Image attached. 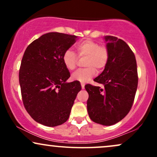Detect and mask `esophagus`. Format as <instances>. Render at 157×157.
<instances>
[{"label": "esophagus", "instance_id": "34e87169", "mask_svg": "<svg viewBox=\"0 0 157 157\" xmlns=\"http://www.w3.org/2000/svg\"><path fill=\"white\" fill-rule=\"evenodd\" d=\"M81 87H82V89H85V84L81 83Z\"/></svg>", "mask_w": 157, "mask_h": 157}]
</instances>
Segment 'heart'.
<instances>
[{
    "label": "heart",
    "instance_id": "1",
    "mask_svg": "<svg viewBox=\"0 0 157 157\" xmlns=\"http://www.w3.org/2000/svg\"><path fill=\"white\" fill-rule=\"evenodd\" d=\"M75 48L79 57H86L84 66L87 68L74 72L71 79L84 83L94 76L96 70L100 71L106 66L109 60V51L105 46H99L97 43L89 40L78 43ZM63 62L68 70L75 69L77 62L75 52L70 49L66 50L63 56Z\"/></svg>",
    "mask_w": 157,
    "mask_h": 157
}]
</instances>
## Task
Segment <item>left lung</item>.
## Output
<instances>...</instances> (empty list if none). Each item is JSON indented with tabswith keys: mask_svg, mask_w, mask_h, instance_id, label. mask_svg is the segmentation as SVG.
<instances>
[{
	"mask_svg": "<svg viewBox=\"0 0 157 157\" xmlns=\"http://www.w3.org/2000/svg\"><path fill=\"white\" fill-rule=\"evenodd\" d=\"M109 57L103 71L94 79L102 87L85 86L89 93L87 111L93 122L112 125L128 113L138 84L137 67L134 52L125 41L105 36Z\"/></svg>",
	"mask_w": 157,
	"mask_h": 157,
	"instance_id": "obj_1",
	"label": "left lung"
}]
</instances>
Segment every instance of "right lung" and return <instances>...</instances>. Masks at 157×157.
<instances>
[{
  "instance_id": "right-lung-1",
  "label": "right lung",
  "mask_w": 157,
  "mask_h": 157,
  "mask_svg": "<svg viewBox=\"0 0 157 157\" xmlns=\"http://www.w3.org/2000/svg\"><path fill=\"white\" fill-rule=\"evenodd\" d=\"M77 38L49 32L29 45L23 54L19 71L21 95L27 112L38 123L55 127L69 117L81 85L66 82L70 72L63 56Z\"/></svg>"
}]
</instances>
